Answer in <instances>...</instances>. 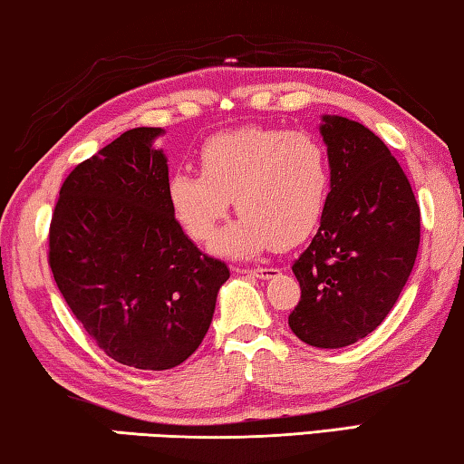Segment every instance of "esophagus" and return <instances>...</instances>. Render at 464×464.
Listing matches in <instances>:
<instances>
[{"label": "esophagus", "instance_id": "1", "mask_svg": "<svg viewBox=\"0 0 464 464\" xmlns=\"http://www.w3.org/2000/svg\"><path fill=\"white\" fill-rule=\"evenodd\" d=\"M237 272H241V275H244V272H247V275H254V276H258V278H272L278 270L272 268V266H258V268H252V270L237 268Z\"/></svg>", "mask_w": 464, "mask_h": 464}]
</instances>
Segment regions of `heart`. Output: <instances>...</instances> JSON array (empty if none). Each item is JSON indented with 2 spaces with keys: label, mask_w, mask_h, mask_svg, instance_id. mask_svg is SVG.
<instances>
[{
  "label": "heart",
  "mask_w": 464,
  "mask_h": 464,
  "mask_svg": "<svg viewBox=\"0 0 464 464\" xmlns=\"http://www.w3.org/2000/svg\"><path fill=\"white\" fill-rule=\"evenodd\" d=\"M328 192L330 159L320 138L256 126L206 140L200 175L178 171L169 179L173 215L200 244L215 237L235 202L241 217L215 244L220 256L235 260L310 235Z\"/></svg>",
  "instance_id": "obj_1"
}]
</instances>
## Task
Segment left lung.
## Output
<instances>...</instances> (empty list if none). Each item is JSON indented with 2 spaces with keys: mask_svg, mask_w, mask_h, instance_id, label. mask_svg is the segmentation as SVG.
Listing matches in <instances>:
<instances>
[{
  "mask_svg": "<svg viewBox=\"0 0 464 464\" xmlns=\"http://www.w3.org/2000/svg\"><path fill=\"white\" fill-rule=\"evenodd\" d=\"M330 192L318 233L293 264L301 299L297 338L341 349L373 333L399 299L417 258L421 215L388 146L359 121L322 115Z\"/></svg>",
  "mask_w": 464,
  "mask_h": 464,
  "instance_id": "left-lung-1",
  "label": "left lung"
}]
</instances>
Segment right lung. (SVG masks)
Returning a JSON list of instances; mask_svg holds the SVG:
<instances>
[{
  "label": "right lung",
  "mask_w": 464,
  "mask_h": 464,
  "mask_svg": "<svg viewBox=\"0 0 464 464\" xmlns=\"http://www.w3.org/2000/svg\"><path fill=\"white\" fill-rule=\"evenodd\" d=\"M134 128L65 178L49 229V266L94 343L136 370H171L200 347L229 278L183 233L169 165Z\"/></svg>",
  "instance_id": "1"
}]
</instances>
